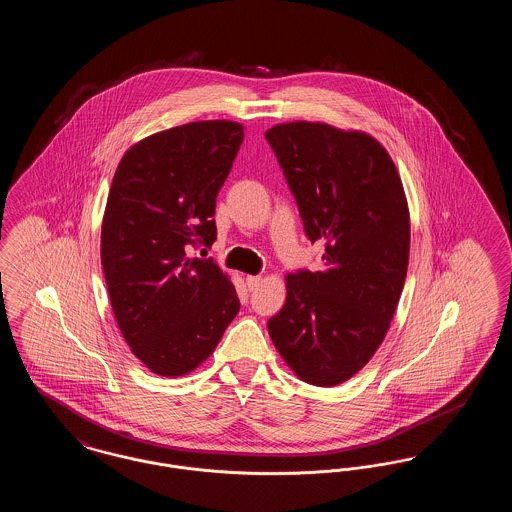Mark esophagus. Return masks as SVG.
<instances>
[{
	"label": "esophagus",
	"instance_id": "esophagus-1",
	"mask_svg": "<svg viewBox=\"0 0 512 512\" xmlns=\"http://www.w3.org/2000/svg\"><path fill=\"white\" fill-rule=\"evenodd\" d=\"M261 282H263L261 276H247V278H245V284H247V288H249L251 292L257 290V288L261 286Z\"/></svg>",
	"mask_w": 512,
	"mask_h": 512
}]
</instances>
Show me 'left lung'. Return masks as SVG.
<instances>
[{
    "mask_svg": "<svg viewBox=\"0 0 512 512\" xmlns=\"http://www.w3.org/2000/svg\"><path fill=\"white\" fill-rule=\"evenodd\" d=\"M322 268L286 278L268 334L293 372L338 386L376 353L403 292L411 224L388 151L363 132L286 122L265 132Z\"/></svg>",
    "mask_w": 512,
    "mask_h": 512,
    "instance_id": "obj_1",
    "label": "left lung"
}]
</instances>
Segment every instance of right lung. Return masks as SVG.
<instances>
[{
  "instance_id": "right-lung-1",
  "label": "right lung",
  "mask_w": 512,
  "mask_h": 512,
  "mask_svg": "<svg viewBox=\"0 0 512 512\" xmlns=\"http://www.w3.org/2000/svg\"><path fill=\"white\" fill-rule=\"evenodd\" d=\"M242 142L238 122L182 124L130 147L113 176L101 267L124 340L159 376L201 365L240 311L219 265L190 251L217 240V195Z\"/></svg>"
}]
</instances>
